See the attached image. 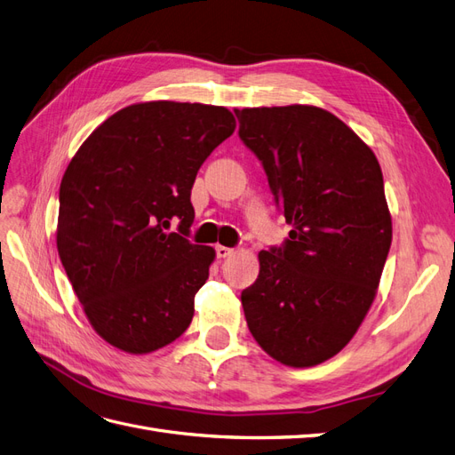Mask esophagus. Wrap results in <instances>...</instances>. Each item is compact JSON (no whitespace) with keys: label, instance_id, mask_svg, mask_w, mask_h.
<instances>
[{"label":"esophagus","instance_id":"34e87169","mask_svg":"<svg viewBox=\"0 0 455 455\" xmlns=\"http://www.w3.org/2000/svg\"><path fill=\"white\" fill-rule=\"evenodd\" d=\"M233 252H235V251L229 249V246H222V244L216 246V256H218V258H228V256H231Z\"/></svg>","mask_w":455,"mask_h":455}]
</instances>
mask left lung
Returning <instances> with one entry per match:
<instances>
[{
    "label": "left lung",
    "mask_w": 455,
    "mask_h": 455,
    "mask_svg": "<svg viewBox=\"0 0 455 455\" xmlns=\"http://www.w3.org/2000/svg\"><path fill=\"white\" fill-rule=\"evenodd\" d=\"M235 116L292 226L281 249L258 254V279L241 294L246 324L275 361L321 364L363 324L391 249L379 163L323 108H243Z\"/></svg>",
    "instance_id": "8db88e82"
}]
</instances>
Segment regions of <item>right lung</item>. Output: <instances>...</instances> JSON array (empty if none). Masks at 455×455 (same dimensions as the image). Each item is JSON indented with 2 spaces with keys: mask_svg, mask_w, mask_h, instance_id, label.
<instances>
[{
  "mask_svg": "<svg viewBox=\"0 0 455 455\" xmlns=\"http://www.w3.org/2000/svg\"><path fill=\"white\" fill-rule=\"evenodd\" d=\"M233 131L224 106L139 102L96 127L68 164L59 256L94 332L116 349L157 351L194 319L216 252L188 241L191 188Z\"/></svg>",
  "mask_w": 455,
  "mask_h": 455,
  "instance_id": "obj_1",
  "label": "right lung"
}]
</instances>
